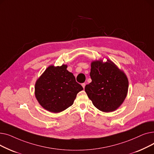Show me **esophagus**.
I'll use <instances>...</instances> for the list:
<instances>
[{"label": "esophagus", "instance_id": "34e87169", "mask_svg": "<svg viewBox=\"0 0 154 154\" xmlns=\"http://www.w3.org/2000/svg\"><path fill=\"white\" fill-rule=\"evenodd\" d=\"M82 87H83V88H85V83L82 84Z\"/></svg>", "mask_w": 154, "mask_h": 154}]
</instances>
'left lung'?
I'll return each instance as SVG.
<instances>
[{"label": "left lung", "mask_w": 154, "mask_h": 154, "mask_svg": "<svg viewBox=\"0 0 154 154\" xmlns=\"http://www.w3.org/2000/svg\"><path fill=\"white\" fill-rule=\"evenodd\" d=\"M92 82L85 85V91L94 104L103 112L117 109L124 101L128 92V81L125 73L110 60L91 63Z\"/></svg>", "instance_id": "obj_1"}]
</instances>
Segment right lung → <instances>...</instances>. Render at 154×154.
Returning <instances> with one entry per match:
<instances>
[{
    "mask_svg": "<svg viewBox=\"0 0 154 154\" xmlns=\"http://www.w3.org/2000/svg\"><path fill=\"white\" fill-rule=\"evenodd\" d=\"M67 65L50 66L37 80L35 97L44 109L53 113L66 110L74 103L77 94L83 90Z\"/></svg>",
    "mask_w": 154,
    "mask_h": 154,
    "instance_id": "add662e5",
    "label": "right lung"
}]
</instances>
